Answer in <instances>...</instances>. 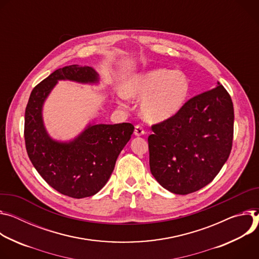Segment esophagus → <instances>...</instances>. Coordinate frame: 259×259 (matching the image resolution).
<instances>
[{
  "instance_id": "1",
  "label": "esophagus",
  "mask_w": 259,
  "mask_h": 259,
  "mask_svg": "<svg viewBox=\"0 0 259 259\" xmlns=\"http://www.w3.org/2000/svg\"><path fill=\"white\" fill-rule=\"evenodd\" d=\"M134 134H135V136L140 137V136H143V135L145 134V131L143 130V127H142L141 125H136V126H135V132H134Z\"/></svg>"
}]
</instances>
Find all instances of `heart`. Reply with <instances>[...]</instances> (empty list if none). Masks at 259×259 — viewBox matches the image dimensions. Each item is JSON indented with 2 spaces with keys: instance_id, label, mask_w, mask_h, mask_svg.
Returning a JSON list of instances; mask_svg holds the SVG:
<instances>
[{
  "instance_id": "obj_1",
  "label": "heart",
  "mask_w": 259,
  "mask_h": 259,
  "mask_svg": "<svg viewBox=\"0 0 259 259\" xmlns=\"http://www.w3.org/2000/svg\"><path fill=\"white\" fill-rule=\"evenodd\" d=\"M121 94L142 100L143 118L160 123L173 119L184 109L191 95V83L181 71L158 68L127 77L121 85Z\"/></svg>"
}]
</instances>
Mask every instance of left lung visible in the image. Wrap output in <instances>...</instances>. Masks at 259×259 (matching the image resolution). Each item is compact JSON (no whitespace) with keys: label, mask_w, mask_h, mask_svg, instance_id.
<instances>
[{"label":"left lung","mask_w":259,"mask_h":259,"mask_svg":"<svg viewBox=\"0 0 259 259\" xmlns=\"http://www.w3.org/2000/svg\"><path fill=\"white\" fill-rule=\"evenodd\" d=\"M190 99L176 117L152 126L149 164L166 190L188 194L208 185L232 151L234 105L222 85Z\"/></svg>","instance_id":"obj_1"}]
</instances>
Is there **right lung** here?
Instances as JSON below:
<instances>
[{
	"label": "right lung",
	"mask_w": 259,
	"mask_h": 259,
	"mask_svg": "<svg viewBox=\"0 0 259 259\" xmlns=\"http://www.w3.org/2000/svg\"><path fill=\"white\" fill-rule=\"evenodd\" d=\"M61 80L97 85L100 76L93 67L71 65L54 71L40 82L25 109V147L33 165L52 188L74 198L88 197L106 185L135 127L125 122H90L74 139H53L44 125L43 106Z\"/></svg>",
	"instance_id": "add662e5"
}]
</instances>
